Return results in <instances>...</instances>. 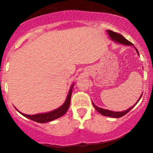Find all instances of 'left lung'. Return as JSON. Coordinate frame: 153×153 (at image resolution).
I'll return each mask as SVG.
<instances>
[{"label": "left lung", "instance_id": "8db88e82", "mask_svg": "<svg viewBox=\"0 0 153 153\" xmlns=\"http://www.w3.org/2000/svg\"><path fill=\"white\" fill-rule=\"evenodd\" d=\"M106 32H107L108 36L111 39L112 41L115 42L116 43H118V44H121V45H127V46H133V47L134 48L135 51H137V53L138 55L139 56V51H138L137 49H136V47H134V46L132 43H131L130 42L127 40V39H125L124 37L123 36V35H121L120 34H118V33H115V32H113L111 30H106ZM143 94H141V95L140 96V97L139 98V100H137V102H136V104L134 105H133L132 106H131L130 108H129L128 109L124 111H110V110H107V109H105V108H100V107H98L97 106H96L95 104H94L93 102H92V103H93V105L94 106V108H95L96 111H97L98 112L100 113V114H101L102 116H108V117H111V118H120V117H122L123 116H125V114H127V113H128L129 111H130L131 108H132L136 104H137L139 101L141 99V96Z\"/></svg>", "mask_w": 153, "mask_h": 153}]
</instances>
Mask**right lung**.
Returning a JSON list of instances; mask_svg holds the SVG:
<instances>
[{"mask_svg": "<svg viewBox=\"0 0 153 153\" xmlns=\"http://www.w3.org/2000/svg\"><path fill=\"white\" fill-rule=\"evenodd\" d=\"M74 85V83H73V84L71 85L70 91H69L68 95L67 96V98L63 104H62V106H60V107L56 108V109L51 111L42 113V114H37L35 115H27L20 112L16 108H15L16 110H17V111L19 113H20L22 116H24L26 117V118L30 119V120H32L37 123H48V122H50V121L56 120V119H57L58 118H60V117L63 116V115L65 114L66 112L68 111V108L70 107V105L71 95H72Z\"/></svg>", "mask_w": 153, "mask_h": 153, "instance_id": "right-lung-1", "label": "right lung"}]
</instances>
